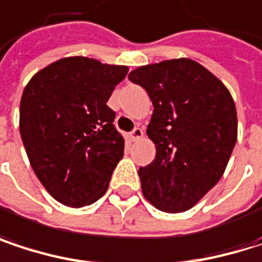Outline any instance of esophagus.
Masks as SVG:
<instances>
[{
	"label": "esophagus",
	"instance_id": "1",
	"mask_svg": "<svg viewBox=\"0 0 262 262\" xmlns=\"http://www.w3.org/2000/svg\"><path fill=\"white\" fill-rule=\"evenodd\" d=\"M142 136H144V132H142V129H139V127H135V129L130 132L132 141H138V139H141Z\"/></svg>",
	"mask_w": 262,
	"mask_h": 262
}]
</instances>
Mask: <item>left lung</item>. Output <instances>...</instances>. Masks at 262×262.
Here are the masks:
<instances>
[{
  "instance_id": "1",
  "label": "left lung",
  "mask_w": 262,
  "mask_h": 262,
  "mask_svg": "<svg viewBox=\"0 0 262 262\" xmlns=\"http://www.w3.org/2000/svg\"><path fill=\"white\" fill-rule=\"evenodd\" d=\"M153 115L147 126L156 158L139 167L144 197L159 211L192 208L223 176L236 142V109L228 88L200 63L173 59L133 70Z\"/></svg>"
}]
</instances>
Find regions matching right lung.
<instances>
[{
    "mask_svg": "<svg viewBox=\"0 0 262 262\" xmlns=\"http://www.w3.org/2000/svg\"><path fill=\"white\" fill-rule=\"evenodd\" d=\"M127 73V67L76 56L27 83L19 107L27 156L43 188L67 206L97 202L124 155V138L106 103Z\"/></svg>",
    "mask_w": 262,
    "mask_h": 262,
    "instance_id": "1",
    "label": "right lung"
}]
</instances>
